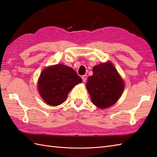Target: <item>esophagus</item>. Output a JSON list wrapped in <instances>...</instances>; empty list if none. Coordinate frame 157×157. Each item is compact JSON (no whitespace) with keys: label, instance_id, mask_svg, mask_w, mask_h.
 <instances>
[{"label":"esophagus","instance_id":"34e87169","mask_svg":"<svg viewBox=\"0 0 157 157\" xmlns=\"http://www.w3.org/2000/svg\"><path fill=\"white\" fill-rule=\"evenodd\" d=\"M82 78L83 82H85L86 81V79H87V75H82Z\"/></svg>","mask_w":157,"mask_h":157}]
</instances>
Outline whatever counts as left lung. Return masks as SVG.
I'll return each mask as SVG.
<instances>
[{
  "label": "left lung",
  "instance_id": "1",
  "mask_svg": "<svg viewBox=\"0 0 157 157\" xmlns=\"http://www.w3.org/2000/svg\"><path fill=\"white\" fill-rule=\"evenodd\" d=\"M86 88L94 105L105 109L114 105L124 89V82L111 62L99 64L93 68V75L90 76Z\"/></svg>",
  "mask_w": 157,
  "mask_h": 157
}]
</instances>
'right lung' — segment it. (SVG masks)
<instances>
[{
    "instance_id": "add662e5",
    "label": "right lung",
    "mask_w": 157,
    "mask_h": 157,
    "mask_svg": "<svg viewBox=\"0 0 157 157\" xmlns=\"http://www.w3.org/2000/svg\"><path fill=\"white\" fill-rule=\"evenodd\" d=\"M82 81L72 68L57 64L42 71L38 80V90L47 104L57 106L63 103L70 90Z\"/></svg>"
}]
</instances>
